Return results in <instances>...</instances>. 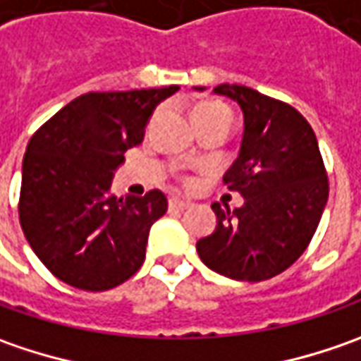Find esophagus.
Here are the masks:
<instances>
[{
    "label": "esophagus",
    "instance_id": "1",
    "mask_svg": "<svg viewBox=\"0 0 361 361\" xmlns=\"http://www.w3.org/2000/svg\"><path fill=\"white\" fill-rule=\"evenodd\" d=\"M169 204H171V209H178V211H187V209L192 207V202L185 201V199H178V197H173V199L169 201Z\"/></svg>",
    "mask_w": 361,
    "mask_h": 361
}]
</instances>
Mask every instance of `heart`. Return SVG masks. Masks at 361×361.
I'll return each instance as SVG.
<instances>
[{
    "mask_svg": "<svg viewBox=\"0 0 361 361\" xmlns=\"http://www.w3.org/2000/svg\"><path fill=\"white\" fill-rule=\"evenodd\" d=\"M195 116V122H209V120H227L231 122L233 116H231L229 106L221 104V102H202L195 108L192 112ZM185 183H190V178H185Z\"/></svg>",
    "mask_w": 361,
    "mask_h": 361,
    "instance_id": "1",
    "label": "heart"
}]
</instances>
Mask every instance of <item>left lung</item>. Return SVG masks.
<instances>
[{"mask_svg": "<svg viewBox=\"0 0 361 361\" xmlns=\"http://www.w3.org/2000/svg\"><path fill=\"white\" fill-rule=\"evenodd\" d=\"M213 90L237 100L245 114L239 159L223 176L245 204L231 213L215 202L216 229L197 251L209 269L257 283L289 269L307 249L329 195L326 164L310 122L291 104L237 84Z\"/></svg>", "mask_w": 361, "mask_h": 361, "instance_id": "obj_1", "label": "left lung"}]
</instances>
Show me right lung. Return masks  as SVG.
Here are the masks:
<instances>
[{
  "label": "right lung",
  "instance_id": "right-lung-1",
  "mask_svg": "<svg viewBox=\"0 0 361 361\" xmlns=\"http://www.w3.org/2000/svg\"><path fill=\"white\" fill-rule=\"evenodd\" d=\"M176 90L90 92L34 132L23 157L20 223L37 259L63 283L106 291L142 267L148 231L169 201L159 188L116 199L112 173L142 142L157 104Z\"/></svg>",
  "mask_w": 361,
  "mask_h": 361
}]
</instances>
